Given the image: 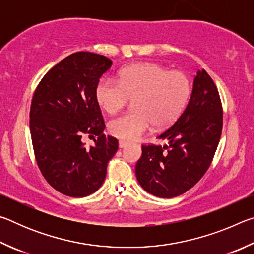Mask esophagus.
<instances>
[{
  "label": "esophagus",
  "mask_w": 254,
  "mask_h": 254,
  "mask_svg": "<svg viewBox=\"0 0 254 254\" xmlns=\"http://www.w3.org/2000/svg\"><path fill=\"white\" fill-rule=\"evenodd\" d=\"M127 144H128L127 141H124V140H120L119 141V147L120 148H126Z\"/></svg>",
  "instance_id": "1"
}]
</instances>
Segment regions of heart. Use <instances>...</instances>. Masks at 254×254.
<instances>
[{"label": "heart", "mask_w": 254, "mask_h": 254, "mask_svg": "<svg viewBox=\"0 0 254 254\" xmlns=\"http://www.w3.org/2000/svg\"><path fill=\"white\" fill-rule=\"evenodd\" d=\"M190 92V79L185 72L142 63L123 68L119 80L102 78L96 85L95 97L109 114L123 109L131 98L134 101V109L109 122L112 135L134 140L152 124L156 128L171 126L182 114Z\"/></svg>", "instance_id": "b5f03b06"}]
</instances>
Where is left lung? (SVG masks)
<instances>
[{"instance_id": "left-lung-1", "label": "left lung", "mask_w": 254, "mask_h": 254, "mask_svg": "<svg viewBox=\"0 0 254 254\" xmlns=\"http://www.w3.org/2000/svg\"><path fill=\"white\" fill-rule=\"evenodd\" d=\"M223 127L220 94L205 69L197 71L186 109L159 134L168 144H142L135 176L145 191L173 198L199 182L213 161Z\"/></svg>"}]
</instances>
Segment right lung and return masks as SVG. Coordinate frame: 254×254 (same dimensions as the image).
<instances>
[{
  "label": "right lung",
  "instance_id": "add662e5",
  "mask_svg": "<svg viewBox=\"0 0 254 254\" xmlns=\"http://www.w3.org/2000/svg\"><path fill=\"white\" fill-rule=\"evenodd\" d=\"M105 56L79 51L42 77L30 107L34 157L42 176L56 190L70 197L95 192L106 177L107 162L119 141L105 135V122L95 97L96 85L110 69ZM85 135L98 136L86 148Z\"/></svg>",
  "mask_w": 254,
  "mask_h": 254
}]
</instances>
